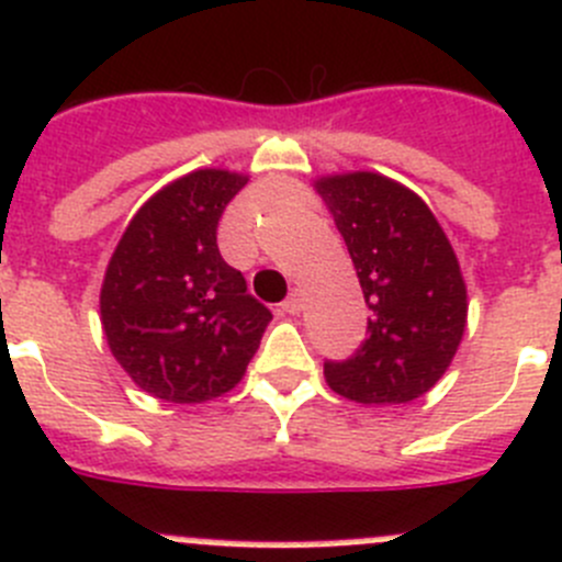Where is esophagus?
Here are the masks:
<instances>
[{"mask_svg":"<svg viewBox=\"0 0 562 562\" xmlns=\"http://www.w3.org/2000/svg\"><path fill=\"white\" fill-rule=\"evenodd\" d=\"M299 311H302V293L291 291V296L282 302V313H288V316H296Z\"/></svg>","mask_w":562,"mask_h":562,"instance_id":"1","label":"esophagus"}]
</instances>
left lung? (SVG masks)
Segmentation results:
<instances>
[{
  "label": "left lung",
  "instance_id": "obj_1",
  "mask_svg": "<svg viewBox=\"0 0 562 562\" xmlns=\"http://www.w3.org/2000/svg\"><path fill=\"white\" fill-rule=\"evenodd\" d=\"M358 269L369 338L346 360H327V385L360 405L418 400L452 363L465 333L458 255L422 196L374 171L316 180Z\"/></svg>",
  "mask_w": 562,
  "mask_h": 562
}]
</instances>
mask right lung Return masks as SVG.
I'll return each instance as SVG.
<instances>
[{
    "label": "right lung",
    "instance_id": "add662e5",
    "mask_svg": "<svg viewBox=\"0 0 562 562\" xmlns=\"http://www.w3.org/2000/svg\"><path fill=\"white\" fill-rule=\"evenodd\" d=\"M249 177L199 169L133 216L104 271L99 311L110 352L155 400L196 405L233 391L271 311L224 263L218 218Z\"/></svg>",
    "mask_w": 562,
    "mask_h": 562
}]
</instances>
